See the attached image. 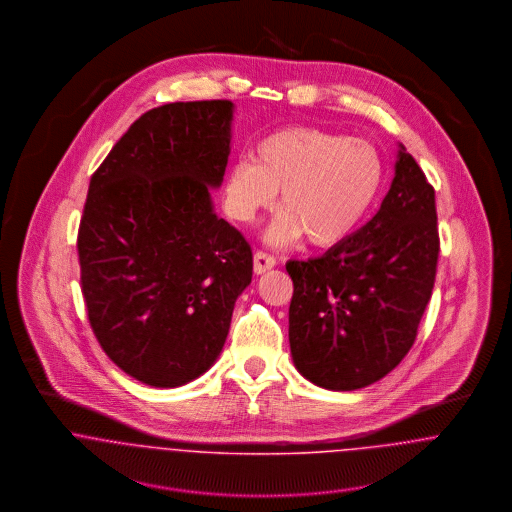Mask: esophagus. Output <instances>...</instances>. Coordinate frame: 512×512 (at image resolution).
I'll use <instances>...</instances> for the list:
<instances>
[{
    "label": "esophagus",
    "instance_id": "1",
    "mask_svg": "<svg viewBox=\"0 0 512 512\" xmlns=\"http://www.w3.org/2000/svg\"><path fill=\"white\" fill-rule=\"evenodd\" d=\"M274 266H276V258L272 254L262 252V250L254 254V272L256 274H264V272L272 270Z\"/></svg>",
    "mask_w": 512,
    "mask_h": 512
}]
</instances>
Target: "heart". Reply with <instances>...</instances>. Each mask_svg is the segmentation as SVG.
I'll use <instances>...</instances> for the list:
<instances>
[{
    "label": "heart",
    "instance_id": "1",
    "mask_svg": "<svg viewBox=\"0 0 512 512\" xmlns=\"http://www.w3.org/2000/svg\"><path fill=\"white\" fill-rule=\"evenodd\" d=\"M384 181L378 149L317 128H284L266 136L256 157L238 159L226 173L224 195L238 222H252L276 207L284 213L270 240L288 244L301 236L315 248L345 242L368 217Z\"/></svg>",
    "mask_w": 512,
    "mask_h": 512
}]
</instances>
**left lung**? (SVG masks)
Masks as SVG:
<instances>
[{"instance_id":"1","label":"left lung","mask_w":512,"mask_h":512,"mask_svg":"<svg viewBox=\"0 0 512 512\" xmlns=\"http://www.w3.org/2000/svg\"><path fill=\"white\" fill-rule=\"evenodd\" d=\"M436 193L400 144L378 213L319 258L290 260V349L309 382L337 392L386 376L408 355L438 266Z\"/></svg>"}]
</instances>
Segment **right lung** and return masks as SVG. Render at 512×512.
Instances as JSON below:
<instances>
[{
	"label": "right lung",
	"mask_w": 512,
	"mask_h": 512,
	"mask_svg": "<svg viewBox=\"0 0 512 512\" xmlns=\"http://www.w3.org/2000/svg\"><path fill=\"white\" fill-rule=\"evenodd\" d=\"M232 114L230 100L153 108L90 179L76 242L88 321L110 361L155 388L215 365L252 282V250L211 199Z\"/></svg>",
	"instance_id": "1"
}]
</instances>
